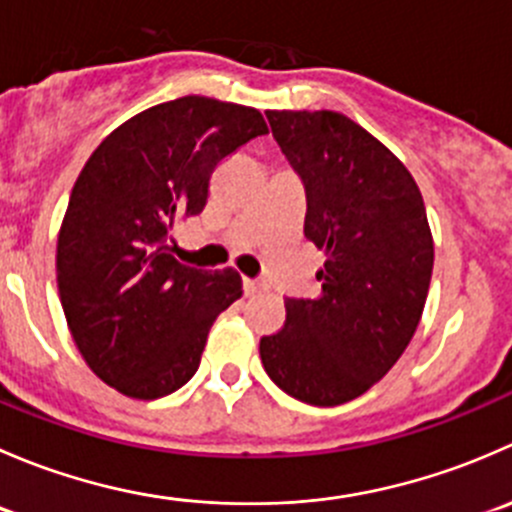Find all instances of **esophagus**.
Here are the masks:
<instances>
[{
  "mask_svg": "<svg viewBox=\"0 0 512 512\" xmlns=\"http://www.w3.org/2000/svg\"><path fill=\"white\" fill-rule=\"evenodd\" d=\"M242 287H245V294H247V297H255V294L265 292V289H267L265 282L250 280V277H245V280H242Z\"/></svg>",
  "mask_w": 512,
  "mask_h": 512,
  "instance_id": "obj_1",
  "label": "esophagus"
}]
</instances>
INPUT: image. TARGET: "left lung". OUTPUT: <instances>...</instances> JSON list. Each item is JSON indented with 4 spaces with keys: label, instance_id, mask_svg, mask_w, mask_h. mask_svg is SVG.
Here are the masks:
<instances>
[{
    "label": "left lung",
    "instance_id": "left-lung-1",
    "mask_svg": "<svg viewBox=\"0 0 512 512\" xmlns=\"http://www.w3.org/2000/svg\"><path fill=\"white\" fill-rule=\"evenodd\" d=\"M307 190L304 235L324 252L322 292L287 297L285 327L260 339L267 376L294 399L337 406L369 391L414 337L433 235L414 175L337 111H267Z\"/></svg>",
    "mask_w": 512,
    "mask_h": 512
}]
</instances>
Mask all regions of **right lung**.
I'll list each match as a JSON object with an SVG mask.
<instances>
[{
  "label": "right lung",
  "mask_w": 512,
  "mask_h": 512,
  "mask_svg": "<svg viewBox=\"0 0 512 512\" xmlns=\"http://www.w3.org/2000/svg\"><path fill=\"white\" fill-rule=\"evenodd\" d=\"M265 133L257 108L183 96L128 118L86 160L61 220L56 282L76 347L118 394L180 389L218 314L242 297L237 270L183 265L168 240L205 208L218 163Z\"/></svg>",
  "instance_id": "obj_1"
}]
</instances>
